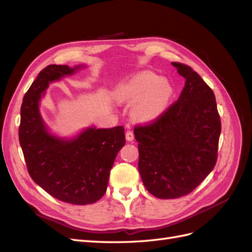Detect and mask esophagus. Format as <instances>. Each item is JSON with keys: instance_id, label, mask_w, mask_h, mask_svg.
I'll return each instance as SVG.
<instances>
[{"instance_id": "obj_1", "label": "esophagus", "mask_w": 252, "mask_h": 252, "mask_svg": "<svg viewBox=\"0 0 252 252\" xmlns=\"http://www.w3.org/2000/svg\"><path fill=\"white\" fill-rule=\"evenodd\" d=\"M125 136H126V140H127L128 142H131V141H133V139H134V134H133V132L130 131V130L126 131Z\"/></svg>"}]
</instances>
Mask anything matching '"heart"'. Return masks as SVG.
<instances>
[{
  "instance_id": "obj_1",
  "label": "heart",
  "mask_w": 252,
  "mask_h": 252,
  "mask_svg": "<svg viewBox=\"0 0 252 252\" xmlns=\"http://www.w3.org/2000/svg\"><path fill=\"white\" fill-rule=\"evenodd\" d=\"M171 94L170 84L150 71L135 73L113 89V96L119 103H132L131 116L142 123H150L161 117Z\"/></svg>"
}]
</instances>
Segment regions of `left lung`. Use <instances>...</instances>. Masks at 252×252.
<instances>
[{
    "label": "left lung",
    "instance_id": "8db88e82",
    "mask_svg": "<svg viewBox=\"0 0 252 252\" xmlns=\"http://www.w3.org/2000/svg\"><path fill=\"white\" fill-rule=\"evenodd\" d=\"M172 65L185 78L179 100L152 124L134 129L143 184L165 200L190 193L212 171L220 134L213 91L191 67Z\"/></svg>",
    "mask_w": 252,
    "mask_h": 252
}]
</instances>
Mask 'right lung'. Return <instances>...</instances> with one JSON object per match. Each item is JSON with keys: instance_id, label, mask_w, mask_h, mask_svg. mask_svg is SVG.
I'll return each instance as SVG.
<instances>
[{"instance_id": "add662e5", "label": "right lung", "mask_w": 252, "mask_h": 252, "mask_svg": "<svg viewBox=\"0 0 252 252\" xmlns=\"http://www.w3.org/2000/svg\"><path fill=\"white\" fill-rule=\"evenodd\" d=\"M86 65H49L23 98L19 140L32 179L56 199L74 205L93 204L105 194L110 170L124 146L123 126H89L70 138L50 131L40 110L49 84Z\"/></svg>"}]
</instances>
